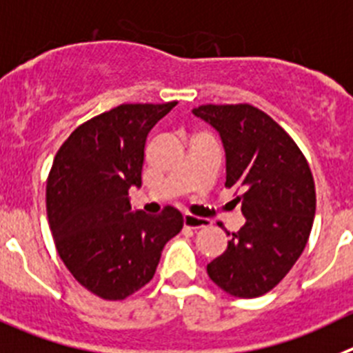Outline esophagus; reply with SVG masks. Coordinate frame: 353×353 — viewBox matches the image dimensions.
Instances as JSON below:
<instances>
[{"label": "esophagus", "mask_w": 353, "mask_h": 353, "mask_svg": "<svg viewBox=\"0 0 353 353\" xmlns=\"http://www.w3.org/2000/svg\"><path fill=\"white\" fill-rule=\"evenodd\" d=\"M212 221L208 220V218H199V216H193V214H184V227L186 228H193V230H196V228H204V227H209Z\"/></svg>", "instance_id": "obj_1"}]
</instances>
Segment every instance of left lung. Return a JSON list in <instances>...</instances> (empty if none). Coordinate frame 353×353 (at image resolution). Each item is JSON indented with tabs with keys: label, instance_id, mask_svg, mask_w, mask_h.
I'll return each mask as SVG.
<instances>
[{
	"label": "left lung",
	"instance_id": "8db88e82",
	"mask_svg": "<svg viewBox=\"0 0 353 353\" xmlns=\"http://www.w3.org/2000/svg\"><path fill=\"white\" fill-rule=\"evenodd\" d=\"M193 114L220 133L225 186L243 192L237 202L246 218L223 255L208 263L209 278L234 297L268 294L294 268L313 227L310 165L290 135L256 107L200 105Z\"/></svg>",
	"mask_w": 353,
	"mask_h": 353
}]
</instances>
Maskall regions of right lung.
<instances>
[{"label":"right lung","instance_id":"right-lung-1","mask_svg":"<svg viewBox=\"0 0 353 353\" xmlns=\"http://www.w3.org/2000/svg\"><path fill=\"white\" fill-rule=\"evenodd\" d=\"M123 103L72 132L47 179V216L59 256L79 283L121 301L153 279L163 246L183 214L132 211L128 190L142 186L148 133L176 107Z\"/></svg>","mask_w":353,"mask_h":353}]
</instances>
